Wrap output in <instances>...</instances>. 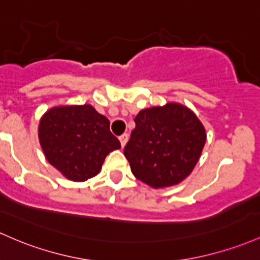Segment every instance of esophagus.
Wrapping results in <instances>:
<instances>
[{
	"label": "esophagus",
	"mask_w": 260,
	"mask_h": 260,
	"mask_svg": "<svg viewBox=\"0 0 260 260\" xmlns=\"http://www.w3.org/2000/svg\"><path fill=\"white\" fill-rule=\"evenodd\" d=\"M128 138H129V137H128L127 133H123V135H122L121 137H119V142H121V145H122V147H124V145L127 144Z\"/></svg>",
	"instance_id": "1"
}]
</instances>
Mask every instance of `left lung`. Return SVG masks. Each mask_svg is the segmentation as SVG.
<instances>
[{"label":"left lung","instance_id":"1","mask_svg":"<svg viewBox=\"0 0 260 260\" xmlns=\"http://www.w3.org/2000/svg\"><path fill=\"white\" fill-rule=\"evenodd\" d=\"M124 155L138 180L153 189L186 179L206 143V129L190 110L176 102L139 111Z\"/></svg>","mask_w":260,"mask_h":260}]
</instances>
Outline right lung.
Segmentation results:
<instances>
[{"instance_id":"obj_1","label":"right lung","mask_w":260,"mask_h":260,"mask_svg":"<svg viewBox=\"0 0 260 260\" xmlns=\"http://www.w3.org/2000/svg\"><path fill=\"white\" fill-rule=\"evenodd\" d=\"M38 137L47 160L78 182L98 175L107 154L121 148L107 117L87 104L49 108L39 121Z\"/></svg>"}]
</instances>
